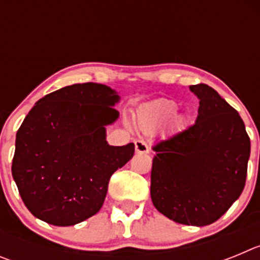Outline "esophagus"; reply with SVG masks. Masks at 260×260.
Segmentation results:
<instances>
[{"mask_svg": "<svg viewBox=\"0 0 260 260\" xmlns=\"http://www.w3.org/2000/svg\"><path fill=\"white\" fill-rule=\"evenodd\" d=\"M135 151L139 153H147L150 151V147H148L146 141H143V139H138V141H135Z\"/></svg>", "mask_w": 260, "mask_h": 260, "instance_id": "obj_1", "label": "esophagus"}]
</instances>
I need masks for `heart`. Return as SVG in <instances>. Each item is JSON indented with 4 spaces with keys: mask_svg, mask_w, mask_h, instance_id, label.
<instances>
[{
    "mask_svg": "<svg viewBox=\"0 0 260 260\" xmlns=\"http://www.w3.org/2000/svg\"><path fill=\"white\" fill-rule=\"evenodd\" d=\"M177 110H178V107H177L176 103L162 100V102H157L147 108L142 114L141 121L143 126L151 127V126H155L157 123L171 119L177 113Z\"/></svg>",
    "mask_w": 260,
    "mask_h": 260,
    "instance_id": "1",
    "label": "heart"
}]
</instances>
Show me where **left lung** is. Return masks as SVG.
Here are the masks:
<instances>
[{"mask_svg": "<svg viewBox=\"0 0 260 260\" xmlns=\"http://www.w3.org/2000/svg\"><path fill=\"white\" fill-rule=\"evenodd\" d=\"M199 98L195 123L152 147L151 199L158 212L185 225L219 220L240 198L250 138L242 118L212 87L190 86Z\"/></svg>", "mask_w": 260, "mask_h": 260, "instance_id": "obj_1", "label": "left lung"}]
</instances>
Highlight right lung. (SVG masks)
I'll return each mask as SVG.
<instances>
[{
	"mask_svg": "<svg viewBox=\"0 0 260 260\" xmlns=\"http://www.w3.org/2000/svg\"><path fill=\"white\" fill-rule=\"evenodd\" d=\"M118 100L104 84H73L29 110L18 128L11 173L38 219L69 226L102 208L112 174L134 155V143L105 141V125L118 118Z\"/></svg>",
	"mask_w": 260,
	"mask_h": 260,
	"instance_id": "1",
	"label": "right lung"
}]
</instances>
